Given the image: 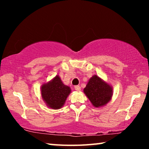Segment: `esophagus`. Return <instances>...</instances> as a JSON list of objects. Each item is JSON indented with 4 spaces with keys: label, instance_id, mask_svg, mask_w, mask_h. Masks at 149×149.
Segmentation results:
<instances>
[{
    "label": "esophagus",
    "instance_id": "34e87169",
    "mask_svg": "<svg viewBox=\"0 0 149 149\" xmlns=\"http://www.w3.org/2000/svg\"><path fill=\"white\" fill-rule=\"evenodd\" d=\"M74 88H75V90L77 91H79L81 90V87L79 86V85H75Z\"/></svg>",
    "mask_w": 149,
    "mask_h": 149
}]
</instances>
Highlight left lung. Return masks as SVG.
Returning <instances> with one entry per match:
<instances>
[{
  "mask_svg": "<svg viewBox=\"0 0 149 149\" xmlns=\"http://www.w3.org/2000/svg\"><path fill=\"white\" fill-rule=\"evenodd\" d=\"M84 91L95 107L105 105L112 95V87L96 75L91 78Z\"/></svg>",
  "mask_w": 149,
  "mask_h": 149,
  "instance_id": "left-lung-1",
  "label": "left lung"
}]
</instances>
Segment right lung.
Listing matches in <instances>:
<instances>
[{
  "label": "right lung",
  "mask_w": 149,
  "mask_h": 149,
  "mask_svg": "<svg viewBox=\"0 0 149 149\" xmlns=\"http://www.w3.org/2000/svg\"><path fill=\"white\" fill-rule=\"evenodd\" d=\"M70 92V88L63 84L58 75L51 81L43 84L41 87L42 99L48 107L52 109H59L61 108Z\"/></svg>",
  "instance_id": "obj_1"
}]
</instances>
